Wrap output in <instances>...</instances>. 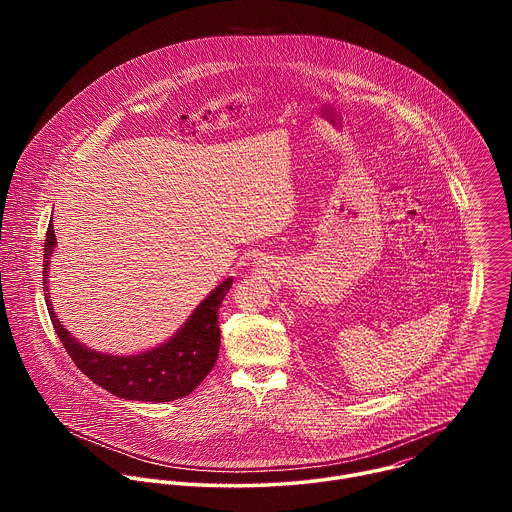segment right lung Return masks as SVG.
<instances>
[{
  "instance_id": "1",
  "label": "right lung",
  "mask_w": 512,
  "mask_h": 512,
  "mask_svg": "<svg viewBox=\"0 0 512 512\" xmlns=\"http://www.w3.org/2000/svg\"><path fill=\"white\" fill-rule=\"evenodd\" d=\"M56 247L54 227L48 225L44 243V291H48V267ZM233 277L216 285L194 308L188 320L160 346L139 354H109L81 344L56 318L50 294L46 296L52 326L77 367L105 391L127 401L166 403L190 395L202 379L212 371L221 330H218V308H221Z\"/></svg>"
}]
</instances>
